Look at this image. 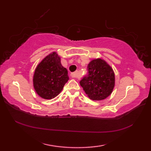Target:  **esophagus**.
<instances>
[{
    "label": "esophagus",
    "instance_id": "34e87169",
    "mask_svg": "<svg viewBox=\"0 0 151 151\" xmlns=\"http://www.w3.org/2000/svg\"><path fill=\"white\" fill-rule=\"evenodd\" d=\"M79 76H80L79 75V73L78 71H76L75 73H71V76H72L73 78H78Z\"/></svg>",
    "mask_w": 151,
    "mask_h": 151
}]
</instances>
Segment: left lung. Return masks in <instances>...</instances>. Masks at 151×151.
Returning a JSON list of instances; mask_svg holds the SVG:
<instances>
[{
  "label": "left lung",
  "instance_id": "8db88e82",
  "mask_svg": "<svg viewBox=\"0 0 151 151\" xmlns=\"http://www.w3.org/2000/svg\"><path fill=\"white\" fill-rule=\"evenodd\" d=\"M88 75L80 84L89 98L93 101H101L113 91L115 75L113 69L104 60L94 59L88 65Z\"/></svg>",
  "mask_w": 151,
  "mask_h": 151
}]
</instances>
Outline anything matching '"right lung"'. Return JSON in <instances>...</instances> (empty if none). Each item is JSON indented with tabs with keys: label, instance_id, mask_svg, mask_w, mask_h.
Listing matches in <instances>:
<instances>
[{
	"label": "right lung",
	"instance_id": "add662e5",
	"mask_svg": "<svg viewBox=\"0 0 151 151\" xmlns=\"http://www.w3.org/2000/svg\"><path fill=\"white\" fill-rule=\"evenodd\" d=\"M68 72L61 64L60 57L55 52L47 56L38 64L33 77L37 95L45 99H52L62 91L68 81Z\"/></svg>",
	"mask_w": 151,
	"mask_h": 151
}]
</instances>
